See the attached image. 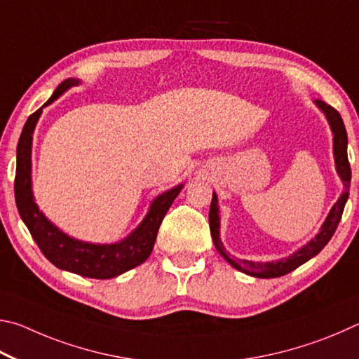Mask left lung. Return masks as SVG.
<instances>
[{
  "label": "left lung",
  "instance_id": "1",
  "mask_svg": "<svg viewBox=\"0 0 359 359\" xmlns=\"http://www.w3.org/2000/svg\"><path fill=\"white\" fill-rule=\"evenodd\" d=\"M317 105L325 111L326 118H328L330 126L332 129V134H334V156H336V168L337 173L341 175V178L344 181L345 191L341 196V198L337 200L336 205L332 206V210L330 211L328 217H326L325 224L322 225V230L320 233L313 238V240L306 244L303 249H299L297 254H293L288 257L285 260H279V262H269V263H255V262H248V260H238L230 257L227 250L224 249L221 240H219V206H217V196L212 194V200H211V208H210V230H211V236L212 241H215V246L222 254V257L227 260L231 266H235L240 271L246 273L249 276H255V278H263V279H269V278H280V276H285L293 269H297L298 266L303 265L307 260H311L312 257H316L320 250H322L328 241L334 235V231L339 225V221H341L342 212L345 208V203H347L348 198V191H350V181H351V168H350V162H348V156H347V130H345V126L342 121L341 113H339L334 107L328 105L323 100L317 99L316 100Z\"/></svg>",
  "mask_w": 359,
  "mask_h": 359
}]
</instances>
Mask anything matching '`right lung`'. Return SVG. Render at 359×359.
I'll return each instance as SVG.
<instances>
[{
    "mask_svg": "<svg viewBox=\"0 0 359 359\" xmlns=\"http://www.w3.org/2000/svg\"><path fill=\"white\" fill-rule=\"evenodd\" d=\"M77 83L79 81L74 79L65 80L43 105L52 104L67 88ZM41 111L42 109H37L34 113H31L23 126L20 138H18L14 180L17 210L20 212L22 221L28 227L31 236L39 246L41 252L56 268L91 279H111L142 265L154 248L157 231H159L163 216L167 215L168 208L172 206L173 200L183 186L170 189L157 197L140 227L121 243L100 246V244H90L69 238L47 221L46 216L36 206L33 194H31V142H33V130L41 116Z\"/></svg>",
    "mask_w": 359,
    "mask_h": 359,
    "instance_id": "obj_1",
    "label": "right lung"
}]
</instances>
